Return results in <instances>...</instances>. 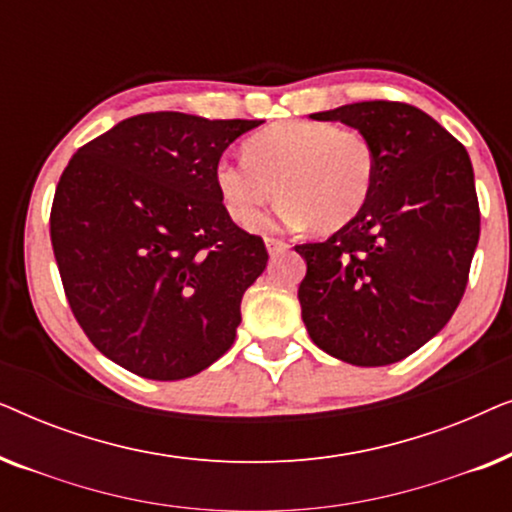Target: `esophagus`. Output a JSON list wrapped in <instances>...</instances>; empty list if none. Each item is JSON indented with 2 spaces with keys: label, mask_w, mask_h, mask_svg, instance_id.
Returning <instances> with one entry per match:
<instances>
[{
  "label": "esophagus",
  "mask_w": 512,
  "mask_h": 512,
  "mask_svg": "<svg viewBox=\"0 0 512 512\" xmlns=\"http://www.w3.org/2000/svg\"><path fill=\"white\" fill-rule=\"evenodd\" d=\"M265 247H268L270 256H275V254H279V251L289 249V244H286L284 240H275V237H265Z\"/></svg>",
  "instance_id": "34e87169"
}]
</instances>
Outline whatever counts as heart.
<instances>
[{
    "label": "heart",
    "mask_w": 512,
    "mask_h": 512,
    "mask_svg": "<svg viewBox=\"0 0 512 512\" xmlns=\"http://www.w3.org/2000/svg\"><path fill=\"white\" fill-rule=\"evenodd\" d=\"M377 177V153L366 132L349 125L293 121L258 132L244 158L223 156L214 181L235 221H254L277 193L275 221L335 233L363 212Z\"/></svg>",
    "instance_id": "heart-1"
}]
</instances>
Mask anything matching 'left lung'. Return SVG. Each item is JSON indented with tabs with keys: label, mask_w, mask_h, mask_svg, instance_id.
Masks as SVG:
<instances>
[{
	"label": "left lung",
	"mask_w": 512,
	"mask_h": 512,
	"mask_svg": "<svg viewBox=\"0 0 512 512\" xmlns=\"http://www.w3.org/2000/svg\"><path fill=\"white\" fill-rule=\"evenodd\" d=\"M370 137L377 177L363 212L324 242L296 244L298 286L314 345L352 366L417 352L464 298L480 240L471 158L450 132L405 102H356L312 114Z\"/></svg>",
	"instance_id": "left-lung-1"
}]
</instances>
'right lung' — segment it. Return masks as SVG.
I'll list each match as a JSON object with an SVG mask.
<instances>
[{"mask_svg": "<svg viewBox=\"0 0 512 512\" xmlns=\"http://www.w3.org/2000/svg\"><path fill=\"white\" fill-rule=\"evenodd\" d=\"M261 121L156 111L81 146L51 207L67 303L88 340L146 380H184L235 342L268 249L230 219L223 151Z\"/></svg>", "mask_w": 512, "mask_h": 512, "instance_id": "right-lung-1", "label": "right lung"}]
</instances>
